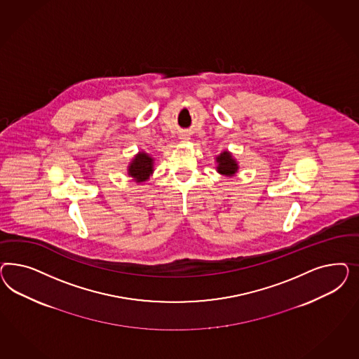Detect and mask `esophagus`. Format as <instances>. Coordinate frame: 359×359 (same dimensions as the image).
Returning <instances> with one entry per match:
<instances>
[{"mask_svg": "<svg viewBox=\"0 0 359 359\" xmlns=\"http://www.w3.org/2000/svg\"><path fill=\"white\" fill-rule=\"evenodd\" d=\"M180 140H182V141H188V140H189V135L183 133V134L180 135Z\"/></svg>", "mask_w": 359, "mask_h": 359, "instance_id": "obj_1", "label": "esophagus"}]
</instances>
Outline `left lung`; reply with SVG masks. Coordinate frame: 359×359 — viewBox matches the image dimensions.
Returning <instances> with one entry per match:
<instances>
[{"label":"left lung","mask_w":359,"mask_h":359,"mask_svg":"<svg viewBox=\"0 0 359 359\" xmlns=\"http://www.w3.org/2000/svg\"><path fill=\"white\" fill-rule=\"evenodd\" d=\"M217 172L225 176H234L238 171V163L229 151L221 152L216 158Z\"/></svg>","instance_id":"obj_1"}]
</instances>
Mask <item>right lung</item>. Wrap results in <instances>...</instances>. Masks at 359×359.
I'll return each mask as SVG.
<instances>
[{"label": "right lung", "mask_w": 359, "mask_h": 359, "mask_svg": "<svg viewBox=\"0 0 359 359\" xmlns=\"http://www.w3.org/2000/svg\"><path fill=\"white\" fill-rule=\"evenodd\" d=\"M128 172L137 183L146 182L154 172V159L146 152H138L129 164Z\"/></svg>", "instance_id": "1"}]
</instances>
